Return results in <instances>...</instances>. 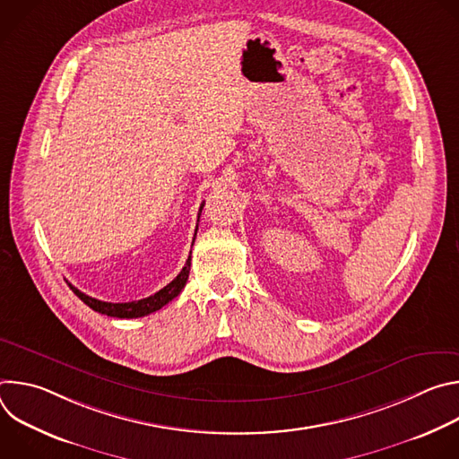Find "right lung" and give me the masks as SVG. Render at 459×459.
<instances>
[{"mask_svg":"<svg viewBox=\"0 0 459 459\" xmlns=\"http://www.w3.org/2000/svg\"><path fill=\"white\" fill-rule=\"evenodd\" d=\"M204 205L200 207V212H198V221H200V214L204 211ZM198 230V229H195ZM195 238V234H194ZM194 243V241H192ZM188 271H190V255L186 259L185 267L181 269V273L167 285L163 287L161 290H158L156 294L149 296V298H143V299H138V301H128V303H108V301H101V299H96V298H91L87 294H83L82 290H78L76 287L69 285L73 289V292L85 303L89 305L92 310L100 312V314H105V316H110V317H142V316H147V314H152L156 310H160L161 307H165L169 301H172L185 287L186 280H188Z\"/></svg>","mask_w":459,"mask_h":459,"instance_id":"right-lung-1","label":"right lung"}]
</instances>
